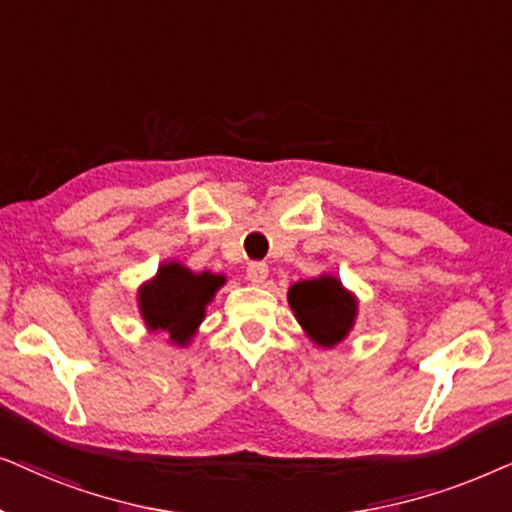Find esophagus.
I'll list each match as a JSON object with an SVG mask.
<instances>
[{"label": "esophagus", "mask_w": 512, "mask_h": 512, "mask_svg": "<svg viewBox=\"0 0 512 512\" xmlns=\"http://www.w3.org/2000/svg\"><path fill=\"white\" fill-rule=\"evenodd\" d=\"M245 274H248V281L252 283H264V278L269 276V267L264 262H250Z\"/></svg>", "instance_id": "esophagus-1"}]
</instances>
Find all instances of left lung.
Masks as SVG:
<instances>
[{"label": "left lung", "instance_id": "left-lung-1", "mask_svg": "<svg viewBox=\"0 0 512 512\" xmlns=\"http://www.w3.org/2000/svg\"><path fill=\"white\" fill-rule=\"evenodd\" d=\"M288 302L309 337L320 346L342 342L356 318V302L332 276L295 283L288 292Z\"/></svg>", "mask_w": 512, "mask_h": 512}]
</instances>
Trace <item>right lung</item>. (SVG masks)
<instances>
[{
  "mask_svg": "<svg viewBox=\"0 0 512 512\" xmlns=\"http://www.w3.org/2000/svg\"><path fill=\"white\" fill-rule=\"evenodd\" d=\"M224 283L222 276L208 271L192 274L180 264H166L159 269L154 283L140 292L142 318L152 330L170 332V339L185 344L203 320V309Z\"/></svg>",
  "mask_w": 512,
  "mask_h": 512,
  "instance_id": "right-lung-1",
  "label": "right lung"
}]
</instances>
